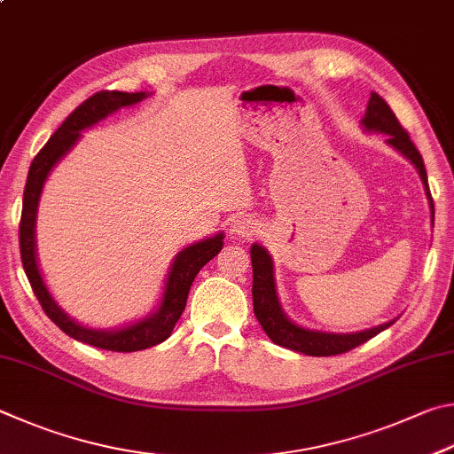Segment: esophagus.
Returning <instances> with one entry per match:
<instances>
[{
    "label": "esophagus",
    "mask_w": 454,
    "mask_h": 454,
    "mask_svg": "<svg viewBox=\"0 0 454 454\" xmlns=\"http://www.w3.org/2000/svg\"><path fill=\"white\" fill-rule=\"evenodd\" d=\"M231 233L241 237V239H247V237L259 233V223L251 217H237L231 223Z\"/></svg>",
    "instance_id": "esophagus-1"
}]
</instances>
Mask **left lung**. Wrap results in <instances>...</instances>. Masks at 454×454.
<instances>
[{"mask_svg": "<svg viewBox=\"0 0 454 454\" xmlns=\"http://www.w3.org/2000/svg\"><path fill=\"white\" fill-rule=\"evenodd\" d=\"M363 129L367 133H383L387 135V143L393 149L399 151L403 157L415 165V169L423 181L425 193L431 205V221H434V207L433 197L428 191L427 181V169L420 157L415 143L411 141L409 133L403 129L399 119L393 114V109L387 106V101L377 95L371 93L369 106L361 119ZM251 265H253V311H255L257 321L267 333V337L273 340L275 345L291 348L295 353H303L309 356H331L351 351V348L367 343L369 339L379 335L380 331L391 327L396 321H388L383 325H377L372 329L356 331V333H327V331H315L301 327V325L293 323L287 315H285L283 307L279 303V295H277V281H275V263L273 257L263 245L253 243L251 245Z\"/></svg>", "mask_w": 454, "mask_h": 454, "instance_id": "8db88e82", "label": "left lung"}]
</instances>
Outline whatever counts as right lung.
I'll return each instance as SVG.
<instances>
[{
	"mask_svg": "<svg viewBox=\"0 0 454 454\" xmlns=\"http://www.w3.org/2000/svg\"><path fill=\"white\" fill-rule=\"evenodd\" d=\"M149 95L151 93L147 91H99L91 95L90 99H85L82 106L61 123L59 129L51 135V139L45 143L43 149L39 151L34 161H31L26 191H23V209L20 221L21 263L23 269H26L31 289H34L37 301L42 303L45 315L71 339L117 353L143 351V348L163 343V340L171 335L175 323L179 321L183 309H185L187 295L191 285H193V279L197 273L201 271V267L209 263V261L223 249V237L225 235L219 231L217 235L187 245L185 249H181L177 255H175L169 271H167L161 301H159L153 313L145 315L143 319L127 323L123 327L93 329L87 327V325L77 323L74 317H69L63 311L58 301L53 299L50 289H47L37 263V205L51 169L75 147V143L82 139V131L90 129V127L99 123L101 119L115 114L119 109L135 106V103L143 101L149 98Z\"/></svg>",
	"mask_w": 454,
	"mask_h": 454,
	"instance_id": "add662e5",
	"label": "right lung"
}]
</instances>
